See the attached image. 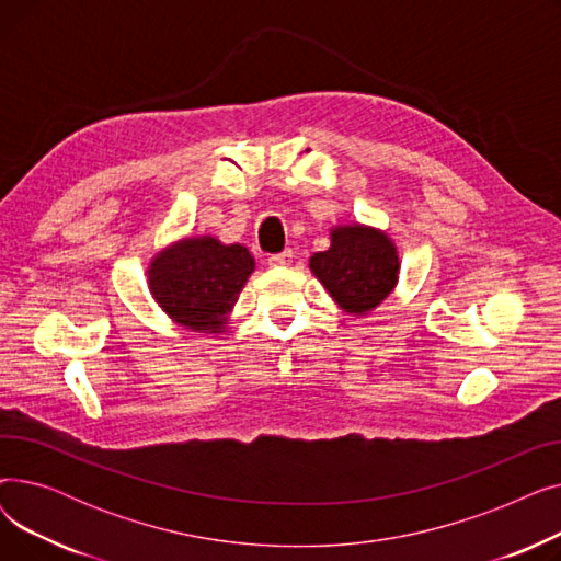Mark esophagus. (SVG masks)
Masks as SVG:
<instances>
[{
	"label": "esophagus",
	"mask_w": 561,
	"mask_h": 561,
	"mask_svg": "<svg viewBox=\"0 0 561 561\" xmlns=\"http://www.w3.org/2000/svg\"><path fill=\"white\" fill-rule=\"evenodd\" d=\"M290 261H293V252L290 250H286L282 254L268 256V265H273V268H284V265H290Z\"/></svg>",
	"instance_id": "esophagus-1"
}]
</instances>
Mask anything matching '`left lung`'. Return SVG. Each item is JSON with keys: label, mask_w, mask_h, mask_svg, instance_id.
<instances>
[{"label": "left lung", "mask_w": 561, "mask_h": 561, "mask_svg": "<svg viewBox=\"0 0 561 561\" xmlns=\"http://www.w3.org/2000/svg\"><path fill=\"white\" fill-rule=\"evenodd\" d=\"M309 268L343 313L364 318L396 290L400 256L385 229L343 222L330 227V248L311 254Z\"/></svg>", "instance_id": "obj_1"}]
</instances>
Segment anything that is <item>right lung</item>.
Instances as JSON below:
<instances>
[{
    "mask_svg": "<svg viewBox=\"0 0 561 561\" xmlns=\"http://www.w3.org/2000/svg\"><path fill=\"white\" fill-rule=\"evenodd\" d=\"M254 265V256L241 243L227 245L211 233L184 236L152 256L147 288L180 328L220 336Z\"/></svg>",
    "mask_w": 561,
    "mask_h": 561,
    "instance_id": "add662e5",
    "label": "right lung"
}]
</instances>
